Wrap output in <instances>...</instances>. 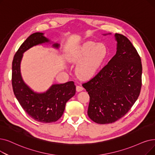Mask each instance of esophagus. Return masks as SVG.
<instances>
[{
	"label": "esophagus",
	"mask_w": 155,
	"mask_h": 155,
	"mask_svg": "<svg viewBox=\"0 0 155 155\" xmlns=\"http://www.w3.org/2000/svg\"><path fill=\"white\" fill-rule=\"evenodd\" d=\"M76 90H77V92H80V91H82L84 90V87H82V86H80V85H77Z\"/></svg>",
	"instance_id": "obj_1"
}]
</instances>
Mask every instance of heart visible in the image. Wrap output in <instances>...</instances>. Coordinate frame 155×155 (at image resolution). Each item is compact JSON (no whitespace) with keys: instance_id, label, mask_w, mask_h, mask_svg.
Wrapping results in <instances>:
<instances>
[{"instance_id":"obj_1","label":"heart","mask_w":155,"mask_h":155,"mask_svg":"<svg viewBox=\"0 0 155 155\" xmlns=\"http://www.w3.org/2000/svg\"><path fill=\"white\" fill-rule=\"evenodd\" d=\"M106 54L107 48L104 44L89 42L73 52L70 60L72 62L81 61L77 66V73L81 78L88 79L95 75Z\"/></svg>"}]
</instances>
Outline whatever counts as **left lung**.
I'll list each match as a JSON object with an SVG mask.
<instances>
[{
  "label": "left lung",
  "instance_id": "obj_1",
  "mask_svg": "<svg viewBox=\"0 0 155 155\" xmlns=\"http://www.w3.org/2000/svg\"><path fill=\"white\" fill-rule=\"evenodd\" d=\"M116 54L97 75L82 86L90 97L89 117L99 124L123 117L137 101L142 85V63L126 37L115 33Z\"/></svg>",
  "mask_w": 155,
  "mask_h": 155
}]
</instances>
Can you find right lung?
<instances>
[{"label":"right lung","instance_id":"obj_1","mask_svg":"<svg viewBox=\"0 0 155 155\" xmlns=\"http://www.w3.org/2000/svg\"><path fill=\"white\" fill-rule=\"evenodd\" d=\"M49 42L43 33H33L20 46L12 66V85L17 100L31 118L42 123L54 122L61 118L66 102L76 92V86L73 81L54 84L43 93L34 92L23 81L20 71L23 53L33 46ZM52 47L58 49L59 44H54Z\"/></svg>","mask_w":155,"mask_h":155}]
</instances>
